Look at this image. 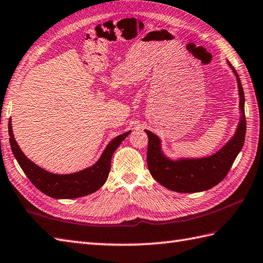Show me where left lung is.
<instances>
[{
  "instance_id": "1",
  "label": "left lung",
  "mask_w": 263,
  "mask_h": 263,
  "mask_svg": "<svg viewBox=\"0 0 263 263\" xmlns=\"http://www.w3.org/2000/svg\"><path fill=\"white\" fill-rule=\"evenodd\" d=\"M236 77L240 95L241 118L234 136L214 155L204 158H179L173 160L163 154L161 140L151 131L148 134L149 144L146 151V162L151 176L160 185L177 193H198L216 186L228 175L235 158L244 144L247 131L244 113V91L240 77L233 66L228 62Z\"/></svg>"
}]
</instances>
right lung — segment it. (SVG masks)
Returning <instances> with one entry per match:
<instances>
[{
	"instance_id": "obj_1",
	"label": "right lung",
	"mask_w": 263,
	"mask_h": 263,
	"mask_svg": "<svg viewBox=\"0 0 263 263\" xmlns=\"http://www.w3.org/2000/svg\"><path fill=\"white\" fill-rule=\"evenodd\" d=\"M130 132L131 131H127L114 138L106 145L100 159L93 166L74 174L57 175L49 173L44 168L39 167L38 164H35L23 154L14 139L11 120L9 122L10 145L23 173L27 175L30 181L40 192L46 194L49 197L56 199L78 198L99 191L105 184L108 177V173L111 170V159L114 151L118 149V146L122 143V141L129 136Z\"/></svg>"
}]
</instances>
